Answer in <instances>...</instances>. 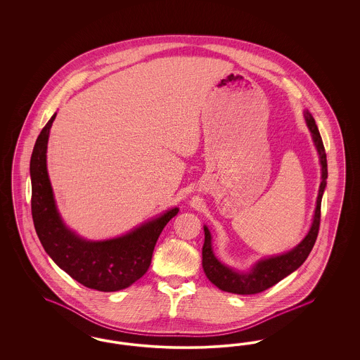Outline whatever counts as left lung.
<instances>
[{
  "label": "left lung",
  "mask_w": 360,
  "mask_h": 360,
  "mask_svg": "<svg viewBox=\"0 0 360 360\" xmlns=\"http://www.w3.org/2000/svg\"><path fill=\"white\" fill-rule=\"evenodd\" d=\"M304 116H305L309 129L311 132V137L321 163V184H320V190L317 195V205L314 210L313 223L309 229L308 235L289 252L278 257L262 259L252 269H250L245 273H241L226 267L217 257H214L212 250V236L205 225L204 226L205 241L202 247V267L207 279L221 290L241 294V295L257 294V292L267 290L269 288L274 286L279 281H282L285 276L295 271L307 260L316 243L319 229H320L321 198L326 190L328 169H326V148L323 144V139L320 136L319 128L316 125V121L308 110H305Z\"/></svg>",
  "instance_id": "obj_1"
}]
</instances>
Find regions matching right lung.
I'll return each mask as SVG.
<instances>
[{
	"instance_id": "right-lung-1",
	"label": "right lung",
	"mask_w": 360,
	"mask_h": 360,
	"mask_svg": "<svg viewBox=\"0 0 360 360\" xmlns=\"http://www.w3.org/2000/svg\"><path fill=\"white\" fill-rule=\"evenodd\" d=\"M55 117L56 113L37 137L30 165L36 233L52 260L81 285L98 291L122 290L147 273L159 235L179 209H170L116 239L90 241L77 236L58 213L47 172V143Z\"/></svg>"
}]
</instances>
